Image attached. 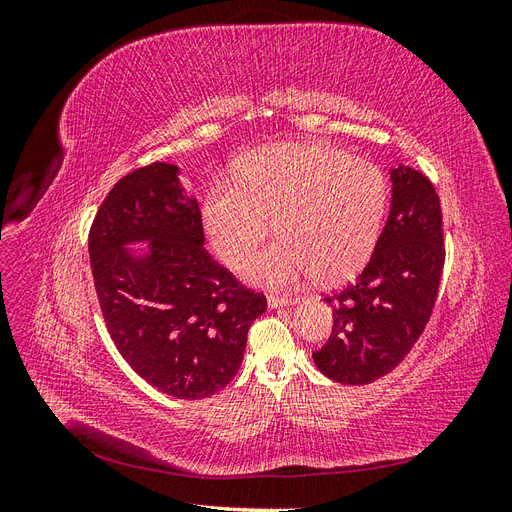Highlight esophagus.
<instances>
[{
    "mask_svg": "<svg viewBox=\"0 0 512 512\" xmlns=\"http://www.w3.org/2000/svg\"><path fill=\"white\" fill-rule=\"evenodd\" d=\"M294 301V297H288V294H284V297H280V294H269L267 297V303H269V307L271 309H277V307H288V305H292Z\"/></svg>",
    "mask_w": 512,
    "mask_h": 512,
    "instance_id": "1",
    "label": "esophagus"
}]
</instances>
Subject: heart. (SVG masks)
Instances as JSON below:
<instances>
[{
	"label": "heart",
	"mask_w": 512,
	"mask_h": 512,
	"mask_svg": "<svg viewBox=\"0 0 512 512\" xmlns=\"http://www.w3.org/2000/svg\"><path fill=\"white\" fill-rule=\"evenodd\" d=\"M389 205L382 170L348 151L322 143H282L252 151L237 179H218L200 215L213 252L228 267H241L280 232L247 267L260 286H290L316 273L318 280H346L369 260Z\"/></svg>",
	"instance_id": "heart-1"
}]
</instances>
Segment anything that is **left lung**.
<instances>
[{"label": "left lung", "instance_id": "obj_1", "mask_svg": "<svg viewBox=\"0 0 512 512\" xmlns=\"http://www.w3.org/2000/svg\"><path fill=\"white\" fill-rule=\"evenodd\" d=\"M391 213L367 267L327 301L329 342L314 363L342 384H369L393 371L425 331L444 267L442 211L433 183L410 166L391 170Z\"/></svg>", "mask_w": 512, "mask_h": 512}]
</instances>
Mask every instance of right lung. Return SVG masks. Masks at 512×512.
<instances>
[{
	"mask_svg": "<svg viewBox=\"0 0 512 512\" xmlns=\"http://www.w3.org/2000/svg\"><path fill=\"white\" fill-rule=\"evenodd\" d=\"M149 242L145 255L127 250ZM196 198L175 164L119 179L89 230L106 329L128 365L158 391L203 399L237 376L252 322L267 309L205 250Z\"/></svg>",
	"mask_w": 512,
	"mask_h": 512,
	"instance_id": "add662e5",
	"label": "right lung"
}]
</instances>
